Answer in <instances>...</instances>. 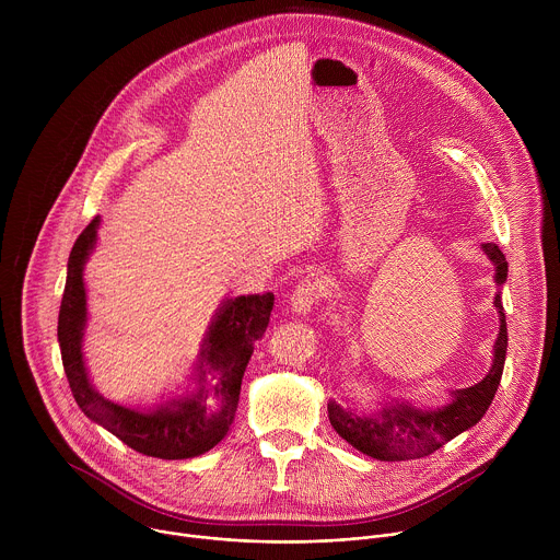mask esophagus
Here are the masks:
<instances>
[{
  "label": "esophagus",
  "mask_w": 560,
  "mask_h": 560,
  "mask_svg": "<svg viewBox=\"0 0 560 560\" xmlns=\"http://www.w3.org/2000/svg\"><path fill=\"white\" fill-rule=\"evenodd\" d=\"M322 296V283L318 279H303L290 294V310L294 314H307Z\"/></svg>",
  "instance_id": "34e87169"
}]
</instances>
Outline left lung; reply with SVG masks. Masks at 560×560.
<instances>
[{
	"label": "left lung",
	"instance_id": "8db88e82",
	"mask_svg": "<svg viewBox=\"0 0 560 560\" xmlns=\"http://www.w3.org/2000/svg\"><path fill=\"white\" fill-rule=\"evenodd\" d=\"M483 253L494 264L497 285H503L508 281L505 255L497 244H483ZM494 307L501 316V328L494 343V361L486 378L452 392L450 401L439 408H419L410 401H389L381 404L372 415H361L330 401L328 417L337 434L376 460H408L436 452L447 441L481 421L499 389L508 352V326L501 292L494 294Z\"/></svg>",
	"mask_w": 560,
	"mask_h": 560
}]
</instances>
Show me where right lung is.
I'll return each instance as SVG.
<instances>
[{"instance_id": "1", "label": "right lung", "mask_w": 560, "mask_h": 560, "mask_svg": "<svg viewBox=\"0 0 560 560\" xmlns=\"http://www.w3.org/2000/svg\"><path fill=\"white\" fill-rule=\"evenodd\" d=\"M100 217L77 236L68 257L57 339L63 372L82 412L139 454L182 460L212 450L232 428L238 392L255 343L266 335L275 294L225 299L217 310L197 354L190 387L171 401L135 410L108 401L91 383L82 341L89 322L84 266L97 244Z\"/></svg>"}]
</instances>
